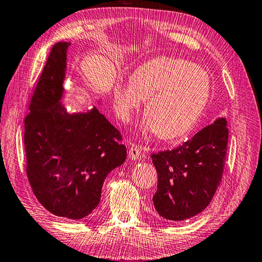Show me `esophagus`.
<instances>
[{"mask_svg":"<svg viewBox=\"0 0 262 262\" xmlns=\"http://www.w3.org/2000/svg\"><path fill=\"white\" fill-rule=\"evenodd\" d=\"M142 151H143V148L140 145L133 144L129 148V158L132 160H140L142 157Z\"/></svg>","mask_w":262,"mask_h":262,"instance_id":"obj_1","label":"esophagus"}]
</instances>
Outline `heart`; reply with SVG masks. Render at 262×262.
Instances as JSON below:
<instances>
[{
  "label": "heart",
  "instance_id": "heart-1",
  "mask_svg": "<svg viewBox=\"0 0 262 262\" xmlns=\"http://www.w3.org/2000/svg\"><path fill=\"white\" fill-rule=\"evenodd\" d=\"M207 72L187 60L161 57L138 66L132 79L114 85V108L122 121L130 119L146 98L144 128L164 140L190 132L210 98Z\"/></svg>",
  "mask_w": 262,
  "mask_h": 262
}]
</instances>
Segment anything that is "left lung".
Segmentation results:
<instances>
[{"mask_svg": "<svg viewBox=\"0 0 262 262\" xmlns=\"http://www.w3.org/2000/svg\"><path fill=\"white\" fill-rule=\"evenodd\" d=\"M227 141L226 120L219 118L182 145L151 155L158 171L153 204L160 216L185 221L207 207L223 178Z\"/></svg>", "mask_w": 262, "mask_h": 262, "instance_id": "left-lung-1", "label": "left lung"}]
</instances>
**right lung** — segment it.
<instances>
[{"instance_id":"1","label":"right lung","mask_w":262,"mask_h":262,"mask_svg":"<svg viewBox=\"0 0 262 262\" xmlns=\"http://www.w3.org/2000/svg\"><path fill=\"white\" fill-rule=\"evenodd\" d=\"M52 47L25 119L26 172L38 202L52 214L81 220L97 207L105 177L125 162L120 132L99 113H66V49Z\"/></svg>"}]
</instances>
